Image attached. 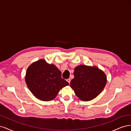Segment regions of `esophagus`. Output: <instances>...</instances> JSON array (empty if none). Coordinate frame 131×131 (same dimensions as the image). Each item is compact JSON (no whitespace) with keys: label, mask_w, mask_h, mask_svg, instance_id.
<instances>
[{"label":"esophagus","mask_w":131,"mask_h":131,"mask_svg":"<svg viewBox=\"0 0 131 131\" xmlns=\"http://www.w3.org/2000/svg\"><path fill=\"white\" fill-rule=\"evenodd\" d=\"M67 81L68 82V83H69V84H70V81H71V80H70V78L68 79H67Z\"/></svg>","instance_id":"1"}]
</instances>
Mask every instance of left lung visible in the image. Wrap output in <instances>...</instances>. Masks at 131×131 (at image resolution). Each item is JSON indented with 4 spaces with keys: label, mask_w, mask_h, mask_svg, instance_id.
<instances>
[{
    "label": "left lung",
    "mask_w": 131,
    "mask_h": 131,
    "mask_svg": "<svg viewBox=\"0 0 131 131\" xmlns=\"http://www.w3.org/2000/svg\"><path fill=\"white\" fill-rule=\"evenodd\" d=\"M74 75L70 87L82 101H91L96 98L106 83L105 74L96 67L79 66L74 69Z\"/></svg>",
    "instance_id": "left-lung-1"
}]
</instances>
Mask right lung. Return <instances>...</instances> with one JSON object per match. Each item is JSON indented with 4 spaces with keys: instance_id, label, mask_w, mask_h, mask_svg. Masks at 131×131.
<instances>
[{
    "instance_id": "add662e5",
    "label": "right lung",
    "mask_w": 131,
    "mask_h": 131,
    "mask_svg": "<svg viewBox=\"0 0 131 131\" xmlns=\"http://www.w3.org/2000/svg\"><path fill=\"white\" fill-rule=\"evenodd\" d=\"M25 79L31 92L43 101L53 100L61 89L69 85L62 78L57 67L43 59L33 63L28 68Z\"/></svg>"
}]
</instances>
